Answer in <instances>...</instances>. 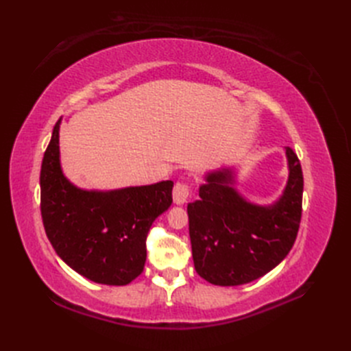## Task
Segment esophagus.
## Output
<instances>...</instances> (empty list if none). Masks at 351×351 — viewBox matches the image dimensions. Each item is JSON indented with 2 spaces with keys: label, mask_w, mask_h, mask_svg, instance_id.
Returning a JSON list of instances; mask_svg holds the SVG:
<instances>
[{
  "label": "esophagus",
  "mask_w": 351,
  "mask_h": 351,
  "mask_svg": "<svg viewBox=\"0 0 351 351\" xmlns=\"http://www.w3.org/2000/svg\"><path fill=\"white\" fill-rule=\"evenodd\" d=\"M190 196V184L187 182H178L173 189V199L176 205H184Z\"/></svg>",
  "instance_id": "34e87169"
}]
</instances>
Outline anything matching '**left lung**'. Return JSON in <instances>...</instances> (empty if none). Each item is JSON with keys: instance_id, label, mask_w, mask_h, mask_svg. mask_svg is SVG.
Listing matches in <instances>:
<instances>
[{"instance_id": "left-lung-1", "label": "left lung", "mask_w": 351, "mask_h": 351, "mask_svg": "<svg viewBox=\"0 0 351 351\" xmlns=\"http://www.w3.org/2000/svg\"><path fill=\"white\" fill-rule=\"evenodd\" d=\"M289 182L269 206L247 202L230 168L208 173L199 200L187 205L195 269L215 285H240L261 278L289 254L302 218L303 173L299 158L285 147Z\"/></svg>"}]
</instances>
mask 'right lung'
I'll return each instance as SVG.
<instances>
[{
  "label": "right lung",
  "instance_id": "right-lung-1",
  "mask_svg": "<svg viewBox=\"0 0 351 351\" xmlns=\"http://www.w3.org/2000/svg\"><path fill=\"white\" fill-rule=\"evenodd\" d=\"M54 125L40 167L47 236L71 269L93 282L125 285L143 272L152 222L173 204L171 180L110 192L82 190L61 171Z\"/></svg>",
  "mask_w": 351,
  "mask_h": 351
}]
</instances>
